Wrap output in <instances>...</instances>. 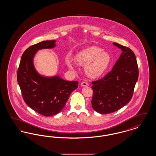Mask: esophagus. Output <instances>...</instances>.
<instances>
[{"label": "esophagus", "mask_w": 156, "mask_h": 156, "mask_svg": "<svg viewBox=\"0 0 156 156\" xmlns=\"http://www.w3.org/2000/svg\"><path fill=\"white\" fill-rule=\"evenodd\" d=\"M81 86H82V87H88L89 84L87 82L83 81L81 82Z\"/></svg>", "instance_id": "esophagus-1"}]
</instances>
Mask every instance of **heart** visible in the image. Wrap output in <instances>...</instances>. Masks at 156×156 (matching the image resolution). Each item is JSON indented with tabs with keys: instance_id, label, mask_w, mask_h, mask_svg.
Masks as SVG:
<instances>
[{
	"instance_id": "b5f03b06",
	"label": "heart",
	"mask_w": 156,
	"mask_h": 156,
	"mask_svg": "<svg viewBox=\"0 0 156 156\" xmlns=\"http://www.w3.org/2000/svg\"><path fill=\"white\" fill-rule=\"evenodd\" d=\"M74 61L79 65L85 66V73L92 78H97L104 74L108 67L111 57L108 52L102 51V48L92 45L87 47L78 52ZM67 66L73 68V64L68 61Z\"/></svg>"
}]
</instances>
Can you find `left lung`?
I'll use <instances>...</instances> for the list:
<instances>
[{
  "instance_id": "1",
  "label": "left lung",
  "mask_w": 156,
  "mask_h": 156,
  "mask_svg": "<svg viewBox=\"0 0 156 156\" xmlns=\"http://www.w3.org/2000/svg\"><path fill=\"white\" fill-rule=\"evenodd\" d=\"M122 54L111 71L102 79L92 82L93 109L101 114L117 111L131 100L139 76L137 60L129 48L113 43Z\"/></svg>"
}]
</instances>
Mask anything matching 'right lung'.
Listing matches in <instances>:
<instances>
[{
    "label": "right lung",
    "instance_id": "add662e5",
    "mask_svg": "<svg viewBox=\"0 0 156 156\" xmlns=\"http://www.w3.org/2000/svg\"><path fill=\"white\" fill-rule=\"evenodd\" d=\"M55 40H46L29 47L23 52L17 70V80L25 103L45 116L55 115L65 106L78 82L68 81L58 75L44 76L37 73L33 59L41 49L55 47Z\"/></svg>",
    "mask_w": 156,
    "mask_h": 156
}]
</instances>
